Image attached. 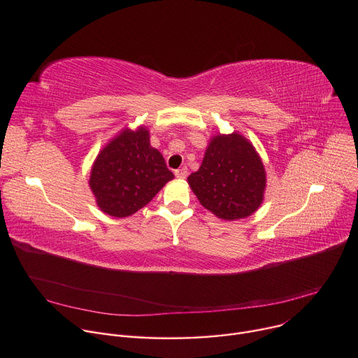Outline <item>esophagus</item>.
Listing matches in <instances>:
<instances>
[{
	"mask_svg": "<svg viewBox=\"0 0 358 358\" xmlns=\"http://www.w3.org/2000/svg\"><path fill=\"white\" fill-rule=\"evenodd\" d=\"M175 176H176L178 179H185V178L187 176V169H186V166H183V167H180V169L175 171Z\"/></svg>",
	"mask_w": 358,
	"mask_h": 358,
	"instance_id": "obj_1",
	"label": "esophagus"
}]
</instances>
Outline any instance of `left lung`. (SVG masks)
Instances as JSON below:
<instances>
[{
    "instance_id": "obj_1",
    "label": "left lung",
    "mask_w": 358,
    "mask_h": 358,
    "mask_svg": "<svg viewBox=\"0 0 358 358\" xmlns=\"http://www.w3.org/2000/svg\"><path fill=\"white\" fill-rule=\"evenodd\" d=\"M187 183L201 205L224 221L247 218L264 199L266 169L256 147L240 133L217 134Z\"/></svg>"
}]
</instances>
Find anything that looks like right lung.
I'll return each instance as SVG.
<instances>
[{
  "label": "right lung",
  "instance_id": "right-lung-1",
  "mask_svg": "<svg viewBox=\"0 0 358 358\" xmlns=\"http://www.w3.org/2000/svg\"><path fill=\"white\" fill-rule=\"evenodd\" d=\"M175 176L162 153L152 147L144 125L124 129L99 150L92 163L90 187L103 214L125 218L149 203Z\"/></svg>",
  "mask_w": 358,
  "mask_h": 358
}]
</instances>
